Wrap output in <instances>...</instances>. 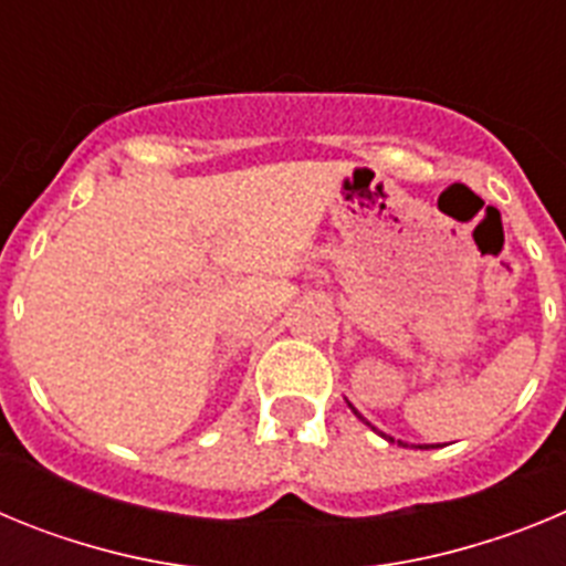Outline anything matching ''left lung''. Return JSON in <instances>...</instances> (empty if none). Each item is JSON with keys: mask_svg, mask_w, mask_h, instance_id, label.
<instances>
[{"mask_svg": "<svg viewBox=\"0 0 566 566\" xmlns=\"http://www.w3.org/2000/svg\"><path fill=\"white\" fill-rule=\"evenodd\" d=\"M352 411H354V408H352ZM354 413H357V411H354ZM357 417H359V413H357ZM359 419H363V417H359ZM363 422H365V419H363ZM382 437H385V433H382Z\"/></svg>", "mask_w": 566, "mask_h": 566, "instance_id": "8db88e82", "label": "left lung"}]
</instances>
